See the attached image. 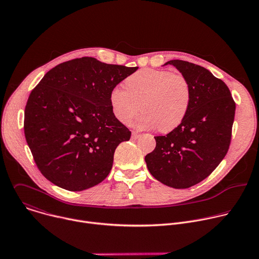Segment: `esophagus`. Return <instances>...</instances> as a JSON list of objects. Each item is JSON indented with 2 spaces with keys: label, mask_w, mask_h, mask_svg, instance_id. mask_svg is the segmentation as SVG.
Here are the masks:
<instances>
[{
  "label": "esophagus",
  "mask_w": 259,
  "mask_h": 259,
  "mask_svg": "<svg viewBox=\"0 0 259 259\" xmlns=\"http://www.w3.org/2000/svg\"><path fill=\"white\" fill-rule=\"evenodd\" d=\"M138 137H139V133L133 131V132H132V139H137Z\"/></svg>",
  "instance_id": "esophagus-1"
}]
</instances>
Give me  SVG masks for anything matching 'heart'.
I'll use <instances>...</instances> for the list:
<instances>
[{"label": "heart", "mask_w": 259, "mask_h": 259, "mask_svg": "<svg viewBox=\"0 0 259 259\" xmlns=\"http://www.w3.org/2000/svg\"><path fill=\"white\" fill-rule=\"evenodd\" d=\"M125 89L115 87L109 93L114 116L128 124L140 109L135 125L140 129L157 128L166 133L186 118L192 99L186 77L162 69H141L124 82Z\"/></svg>", "instance_id": "b5f03b06"}]
</instances>
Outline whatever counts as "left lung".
<instances>
[{
	"instance_id": "8db88e82",
	"label": "left lung",
	"mask_w": 259,
	"mask_h": 259,
	"mask_svg": "<svg viewBox=\"0 0 259 259\" xmlns=\"http://www.w3.org/2000/svg\"><path fill=\"white\" fill-rule=\"evenodd\" d=\"M191 85L192 99L184 120L145 156L151 174L165 186L188 189L208 177L226 157L232 138L236 104L230 89L203 66L170 60Z\"/></svg>"
}]
</instances>
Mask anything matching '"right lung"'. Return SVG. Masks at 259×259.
Returning <instances> with one entry per match:
<instances>
[{
	"label": "right lung",
	"mask_w": 259,
	"mask_h": 259,
	"mask_svg": "<svg viewBox=\"0 0 259 259\" xmlns=\"http://www.w3.org/2000/svg\"><path fill=\"white\" fill-rule=\"evenodd\" d=\"M137 68L77 58L50 69L31 91L25 139L39 170L55 186L80 192L109 174L117 146L131 136L114 116L109 93Z\"/></svg>",
	"instance_id": "1"
}]
</instances>
